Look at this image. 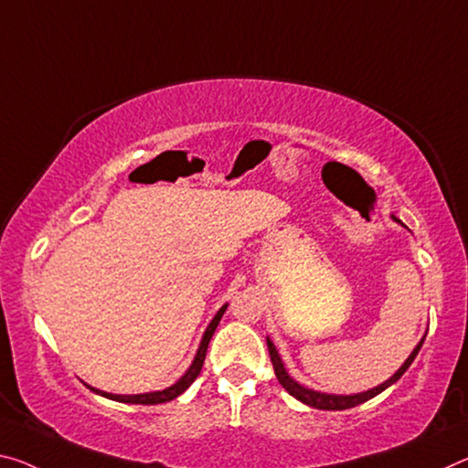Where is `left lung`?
Here are the masks:
<instances>
[{
    "label": "left lung",
    "instance_id": "1",
    "mask_svg": "<svg viewBox=\"0 0 468 468\" xmlns=\"http://www.w3.org/2000/svg\"><path fill=\"white\" fill-rule=\"evenodd\" d=\"M391 218H394L396 222H399L396 217H391ZM422 341H425V339L419 341V346L414 347L410 356H408L404 365L396 370L394 377H389L388 381L381 383V385H377V388H373V389L362 391V394H354V396L323 394V391H314V389L303 388V385H300L298 381H293L292 377L287 375V370H285V367H283V360H281L277 347H274V344H272V341H271L269 337H266V346H269V354H271V362H272L274 375H277V379H279L281 385H283L285 391H289V394H292L295 399H300V402H303L306 406L318 408V410H346V408H354V406H358V404H362V402H367V399H370V398L379 396L381 391H385V389L389 388V385H394V383L399 379V377H402V375L406 373L408 367L412 365V360L417 358V354H419V350H420Z\"/></svg>",
    "mask_w": 468,
    "mask_h": 468
}]
</instances>
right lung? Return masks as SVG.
<instances>
[{
    "mask_svg": "<svg viewBox=\"0 0 468 468\" xmlns=\"http://www.w3.org/2000/svg\"><path fill=\"white\" fill-rule=\"evenodd\" d=\"M227 310V303L222 306L217 314H214L212 323L207 324V329L204 331V337L202 341H199V347H197V354L194 362H191V367L187 368V373H185L179 381H176L175 385H170V388L162 389V391H150V394H137V396H116V394H108V391H101V389H95L91 388V385H87L89 389L95 391V394H100L103 398L108 399H116V402H124V404H162V402H170V399H175L176 396H181L185 389L189 388L191 383H194L197 379L199 370H202L204 367V358H206V350H207V344H210V339L214 335V331H217L218 323L222 314H225Z\"/></svg>",
    "mask_w": 468,
    "mask_h": 468,
    "instance_id": "right-lung-1",
    "label": "right lung"
}]
</instances>
